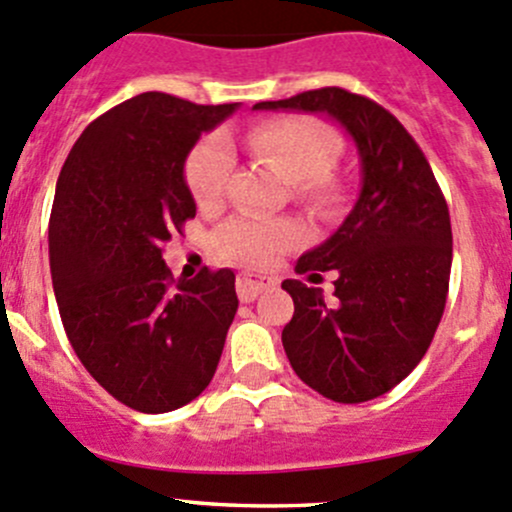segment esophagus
<instances>
[{
  "label": "esophagus",
  "instance_id": "esophagus-1",
  "mask_svg": "<svg viewBox=\"0 0 512 512\" xmlns=\"http://www.w3.org/2000/svg\"><path fill=\"white\" fill-rule=\"evenodd\" d=\"M268 286H271L268 278H254L251 273H239V278H236V293H239V298L244 300V303L256 300Z\"/></svg>",
  "mask_w": 512,
  "mask_h": 512
}]
</instances>
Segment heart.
<instances>
[{
  "mask_svg": "<svg viewBox=\"0 0 512 512\" xmlns=\"http://www.w3.org/2000/svg\"><path fill=\"white\" fill-rule=\"evenodd\" d=\"M246 150L261 162L281 172L295 184V192L308 199H328L335 192L330 167L335 165V133L313 118H273L246 133ZM234 152L224 138L212 135L202 140L187 157L184 177L199 207H217L226 197ZM300 239L293 221L239 214L229 219L217 234V244L229 261L266 268Z\"/></svg>",
  "mask_w": 512,
  "mask_h": 512,
  "instance_id": "obj_1",
  "label": "heart"
}]
</instances>
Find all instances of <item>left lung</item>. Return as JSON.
Returning a JSON list of instances; mask_svg holds the SVG:
<instances>
[{"label":"left lung","instance_id":"8db88e82","mask_svg":"<svg viewBox=\"0 0 512 512\" xmlns=\"http://www.w3.org/2000/svg\"><path fill=\"white\" fill-rule=\"evenodd\" d=\"M254 110L323 113L355 142L360 197L335 234L295 263L298 273L337 271V300L283 281L295 313L281 340L295 374L323 397H382L419 365L444 315L453 251L444 194L407 128L370 98L333 86Z\"/></svg>","mask_w":512,"mask_h":512}]
</instances>
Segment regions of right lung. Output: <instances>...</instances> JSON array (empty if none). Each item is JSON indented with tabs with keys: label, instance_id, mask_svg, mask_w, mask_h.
<instances>
[{
	"label": "right lung",
	"instance_id": "1",
	"mask_svg": "<svg viewBox=\"0 0 512 512\" xmlns=\"http://www.w3.org/2000/svg\"><path fill=\"white\" fill-rule=\"evenodd\" d=\"M234 110L140 93L93 120L63 162L49 221L63 330L91 377L135 412L197 399L239 308L234 271L175 281L162 258L197 214L187 155Z\"/></svg>",
	"mask_w": 512,
	"mask_h": 512
}]
</instances>
